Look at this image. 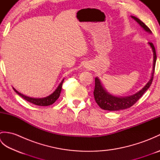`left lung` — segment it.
<instances>
[{"label":"left lung","instance_id":"left-lung-1","mask_svg":"<svg viewBox=\"0 0 160 160\" xmlns=\"http://www.w3.org/2000/svg\"><path fill=\"white\" fill-rule=\"evenodd\" d=\"M132 18L136 20V21L140 24V25L143 28L145 31H147L149 33H151V29H149L148 27L145 25V24L141 21V20L136 18L135 16H131ZM149 45H151V48L153 52V69H152V76L150 80L146 84L144 87L132 96L129 97H125V98H120V97H115L112 96V95L108 93L107 91H106L103 87L102 86L101 82L100 80L98 78H96L95 79V89L93 91L94 98L96 100V103L98 104L101 108L104 110L107 111H119L125 109V108H128L132 107L136 102L140 99V98L143 96V94L145 93L149 87H150L151 84H152V79H153L154 76V72H155V63L156 60H157V56H156V52L155 47L153 44L152 42H148Z\"/></svg>","mask_w":160,"mask_h":160}]
</instances>
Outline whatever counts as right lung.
I'll return each instance as SVG.
<instances>
[{
  "label": "right lung",
  "mask_w": 160,
  "mask_h": 160,
  "mask_svg": "<svg viewBox=\"0 0 160 160\" xmlns=\"http://www.w3.org/2000/svg\"><path fill=\"white\" fill-rule=\"evenodd\" d=\"M64 79L62 80V82H60L59 84V86L58 87L57 89L55 90V91L53 93H52L50 96H47L46 98H29L26 96H24L23 94L19 93L18 91H17L14 88H13V90L15 91V92L16 93H18L20 96H21L23 99H25V100L33 104L38 105V106H49V105H51L53 104L58 99V98L60 95L61 90H62V83H63Z\"/></svg>",
  "instance_id": "add662e5"
}]
</instances>
